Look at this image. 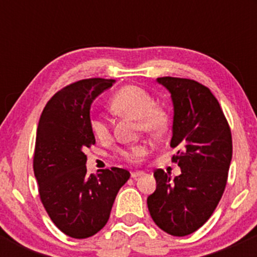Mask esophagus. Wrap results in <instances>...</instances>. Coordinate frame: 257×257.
Masks as SVG:
<instances>
[{
    "label": "esophagus",
    "instance_id": "1",
    "mask_svg": "<svg viewBox=\"0 0 257 257\" xmlns=\"http://www.w3.org/2000/svg\"><path fill=\"white\" fill-rule=\"evenodd\" d=\"M144 174V172H142V170H137V172H133L132 173V179H137V178H139V177H142V175Z\"/></svg>",
    "mask_w": 257,
    "mask_h": 257
}]
</instances>
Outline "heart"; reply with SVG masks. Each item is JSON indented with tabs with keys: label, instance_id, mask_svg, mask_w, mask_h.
Returning a JSON list of instances; mask_svg holds the SVG:
<instances>
[{
	"label": "heart",
	"instance_id": "b5f03b06",
	"mask_svg": "<svg viewBox=\"0 0 257 257\" xmlns=\"http://www.w3.org/2000/svg\"><path fill=\"white\" fill-rule=\"evenodd\" d=\"M110 108L114 112L133 116L138 120V129L150 136H160L169 125V114L162 105L157 104L149 92L138 85H125L114 93L110 99ZM89 126L95 138L104 141L109 137V121L103 115L90 116ZM147 149L143 145H132L119 152V157L126 162H138L144 157Z\"/></svg>",
	"mask_w": 257,
	"mask_h": 257
}]
</instances>
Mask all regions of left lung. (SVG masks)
I'll return each mask as SVG.
<instances>
[{
	"label": "left lung",
	"instance_id": "1",
	"mask_svg": "<svg viewBox=\"0 0 257 257\" xmlns=\"http://www.w3.org/2000/svg\"><path fill=\"white\" fill-rule=\"evenodd\" d=\"M158 83L172 94L174 105L170 147L181 174L154 172L157 189L148 196L150 216L173 236H186L203 226L216 209L232 158L229 123L210 89L199 82L162 77Z\"/></svg>",
	"mask_w": 257,
	"mask_h": 257
}]
</instances>
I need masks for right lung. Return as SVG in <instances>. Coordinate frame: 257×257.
Masks as SVG:
<instances>
[{
	"label": "right lung",
	"instance_id": "1",
	"mask_svg": "<svg viewBox=\"0 0 257 257\" xmlns=\"http://www.w3.org/2000/svg\"><path fill=\"white\" fill-rule=\"evenodd\" d=\"M114 79L89 78L57 92L41 114L33 170L40 198L57 227L74 239L97 234L109 219L128 170L104 169L87 175L84 150L95 143L89 126L90 104Z\"/></svg>",
	"mask_w": 257,
	"mask_h": 257
}]
</instances>
